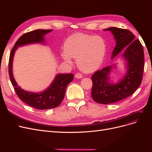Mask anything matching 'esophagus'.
I'll return each instance as SVG.
<instances>
[{"mask_svg":"<svg viewBox=\"0 0 152 152\" xmlns=\"http://www.w3.org/2000/svg\"><path fill=\"white\" fill-rule=\"evenodd\" d=\"M75 78H77V79H81V78H82V77H83V75H82L81 73H77L75 74Z\"/></svg>","mask_w":152,"mask_h":152,"instance_id":"esophagus-1","label":"esophagus"}]
</instances>
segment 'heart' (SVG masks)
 <instances>
[{
    "label": "heart",
    "mask_w": 152,
    "mask_h": 152,
    "mask_svg": "<svg viewBox=\"0 0 152 152\" xmlns=\"http://www.w3.org/2000/svg\"><path fill=\"white\" fill-rule=\"evenodd\" d=\"M106 51L107 46L102 37L77 33L65 40L61 57L68 65L73 63L72 58H76L77 65L80 70L90 73L102 65Z\"/></svg>",
    "instance_id": "b5f03b06"
}]
</instances>
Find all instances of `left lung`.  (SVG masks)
<instances>
[{
  "label": "left lung",
  "mask_w": 152,
  "mask_h": 152,
  "mask_svg": "<svg viewBox=\"0 0 152 152\" xmlns=\"http://www.w3.org/2000/svg\"><path fill=\"white\" fill-rule=\"evenodd\" d=\"M112 32L116 45L112 59L122 52L126 72L117 83H110V74L115 65L96 71L92 75L91 96L96 103L104 104L119 102L132 95L140 86L144 70V51L139 40L126 29L110 27L103 30Z\"/></svg>",
  "instance_id": "1"
}]
</instances>
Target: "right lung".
Wrapping results in <instances>:
<instances>
[{"label":"right lung","instance_id":"add662e5","mask_svg":"<svg viewBox=\"0 0 152 152\" xmlns=\"http://www.w3.org/2000/svg\"><path fill=\"white\" fill-rule=\"evenodd\" d=\"M52 30H35L23 35L12 49L9 61V74L16 93L19 98L30 107L39 110H47L57 107L60 104L65 94L66 86L73 80L72 73H59L46 89L40 93L25 91L18 85L12 73V62L15 51L18 47L31 44H45L44 35Z\"/></svg>","mask_w":152,"mask_h":152}]
</instances>
